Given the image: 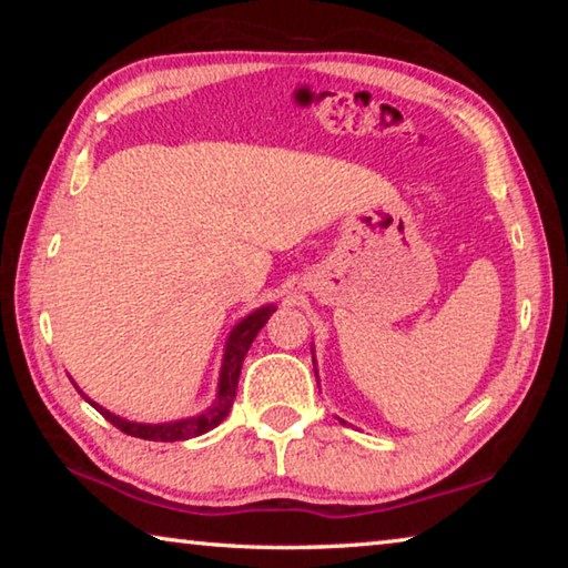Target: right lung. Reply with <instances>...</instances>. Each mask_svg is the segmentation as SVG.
<instances>
[{
  "label": "right lung",
  "mask_w": 568,
  "mask_h": 568,
  "mask_svg": "<svg viewBox=\"0 0 568 568\" xmlns=\"http://www.w3.org/2000/svg\"><path fill=\"white\" fill-rule=\"evenodd\" d=\"M275 313L273 305H265L261 311H255L253 315H247L245 321H240L235 325V331L230 333L227 348H225V361H223V373H220V390H217V400L210 406L205 413L200 416H192L185 420H175V423H160V426H145V423H132L124 420L114 413L104 410L98 403H92L104 418H108L114 428H120L122 434L134 436V438H145V440H187L195 436L207 434L210 428H215L220 420H223L230 408H233L235 393H237V378H240V368H243V361L253 345L255 335L261 333L263 325L267 323V318Z\"/></svg>",
  "instance_id": "right-lung-1"
}]
</instances>
